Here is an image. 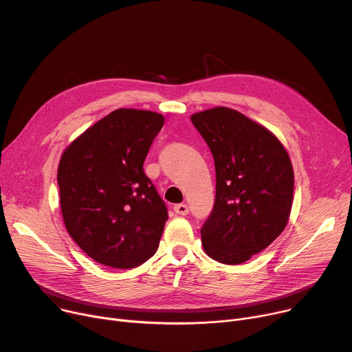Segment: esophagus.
<instances>
[{"label":"esophagus","instance_id":"esophagus-1","mask_svg":"<svg viewBox=\"0 0 352 352\" xmlns=\"http://www.w3.org/2000/svg\"><path fill=\"white\" fill-rule=\"evenodd\" d=\"M174 211L178 215H187L188 214V206L187 204H177V206H174Z\"/></svg>","mask_w":352,"mask_h":352}]
</instances>
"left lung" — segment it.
Masks as SVG:
<instances>
[{
    "label": "left lung",
    "instance_id": "1",
    "mask_svg": "<svg viewBox=\"0 0 352 352\" xmlns=\"http://www.w3.org/2000/svg\"><path fill=\"white\" fill-rule=\"evenodd\" d=\"M215 162V202L201 228L212 260L236 265L265 250L289 218L294 171L283 144L235 109L191 116Z\"/></svg>",
    "mask_w": 352,
    "mask_h": 352
}]
</instances>
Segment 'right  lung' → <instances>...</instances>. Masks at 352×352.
I'll return each mask as SVG.
<instances>
[{
  "label": "right lung",
  "instance_id": "1",
  "mask_svg": "<svg viewBox=\"0 0 352 352\" xmlns=\"http://www.w3.org/2000/svg\"><path fill=\"white\" fill-rule=\"evenodd\" d=\"M164 117L120 108L89 126L58 165L60 204L71 238L92 260L134 268L160 244L165 202L144 173V161Z\"/></svg>",
  "mask_w": 352,
  "mask_h": 352
}]
</instances>
